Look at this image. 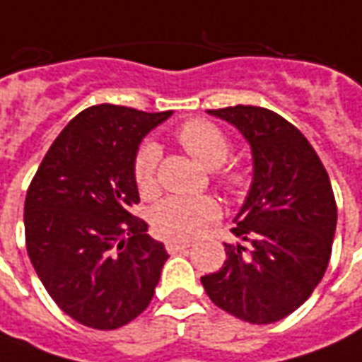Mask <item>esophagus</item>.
Returning a JSON list of instances; mask_svg holds the SVG:
<instances>
[{
	"instance_id": "1",
	"label": "esophagus",
	"mask_w": 362,
	"mask_h": 362,
	"mask_svg": "<svg viewBox=\"0 0 362 362\" xmlns=\"http://www.w3.org/2000/svg\"><path fill=\"white\" fill-rule=\"evenodd\" d=\"M192 247V243L189 241H166V251L170 252V255H176V252L186 251Z\"/></svg>"
}]
</instances>
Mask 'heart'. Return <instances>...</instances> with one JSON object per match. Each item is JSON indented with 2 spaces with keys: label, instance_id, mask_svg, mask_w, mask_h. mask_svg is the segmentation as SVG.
Wrapping results in <instances>:
<instances>
[{
  "label": "heart",
  "instance_id": "b5f03b06",
  "mask_svg": "<svg viewBox=\"0 0 362 362\" xmlns=\"http://www.w3.org/2000/svg\"><path fill=\"white\" fill-rule=\"evenodd\" d=\"M176 137L182 146L207 168H217L231 153V141L216 123L207 119L186 121ZM160 163V146L155 141H145L137 148L133 160V174L141 194H153L156 189V168ZM223 186L231 194H243L249 188L251 176L245 168L225 170ZM219 217V206L209 196H170L158 202L151 211V223L156 233L168 241H189L206 231Z\"/></svg>",
  "mask_w": 362,
  "mask_h": 362
}]
</instances>
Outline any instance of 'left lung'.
<instances>
[{"label":"left lung","mask_w":362,"mask_h":362,"mask_svg":"<svg viewBox=\"0 0 362 362\" xmlns=\"http://www.w3.org/2000/svg\"><path fill=\"white\" fill-rule=\"evenodd\" d=\"M251 146L252 182L223 243L221 269L202 276L209 300L243 322L274 323L312 296L329 264L337 206L308 139L278 113L255 105L207 110Z\"/></svg>","instance_id":"8db88e82"}]
</instances>
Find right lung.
Returning a JSON list of instances; mask_svg holds the SVG:
<instances>
[{
	"mask_svg": "<svg viewBox=\"0 0 362 362\" xmlns=\"http://www.w3.org/2000/svg\"><path fill=\"white\" fill-rule=\"evenodd\" d=\"M173 113L92 105L62 129L25 198V241L37 276L72 320L117 329L151 304L168 252L131 214L133 160Z\"/></svg>",
	"mask_w": 362,
	"mask_h": 362,
	"instance_id": "1",
	"label": "right lung"
}]
</instances>
